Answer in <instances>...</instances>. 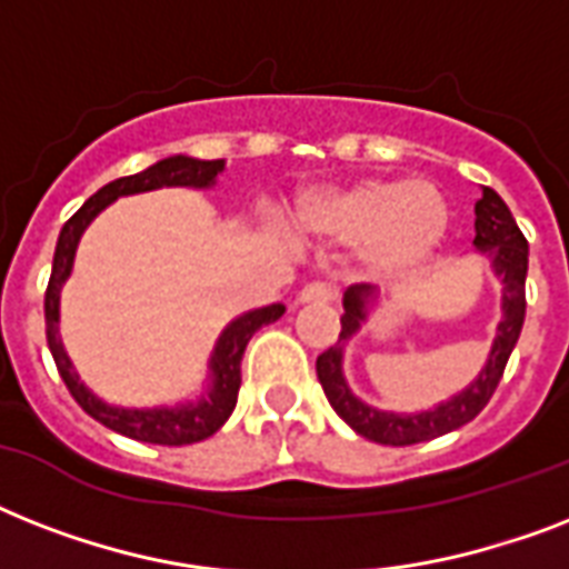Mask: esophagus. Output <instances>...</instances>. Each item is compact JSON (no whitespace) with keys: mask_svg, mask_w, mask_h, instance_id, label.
<instances>
[{"mask_svg":"<svg viewBox=\"0 0 569 569\" xmlns=\"http://www.w3.org/2000/svg\"><path fill=\"white\" fill-rule=\"evenodd\" d=\"M337 298V289L330 283H307L298 292V301L301 303H328Z\"/></svg>","mask_w":569,"mask_h":569,"instance_id":"34e87169","label":"esophagus"}]
</instances>
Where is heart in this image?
<instances>
[{"label": "heart", "mask_w": 569, "mask_h": 569, "mask_svg": "<svg viewBox=\"0 0 569 569\" xmlns=\"http://www.w3.org/2000/svg\"><path fill=\"white\" fill-rule=\"evenodd\" d=\"M292 230L301 239L357 248L360 266L375 280H405L440 253L451 206L431 182L366 177L303 194Z\"/></svg>", "instance_id": "1"}]
</instances>
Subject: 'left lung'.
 I'll use <instances>...</instances> for the list:
<instances>
[{"label":"left lung","mask_w":569,"mask_h":569,"mask_svg":"<svg viewBox=\"0 0 569 569\" xmlns=\"http://www.w3.org/2000/svg\"><path fill=\"white\" fill-rule=\"evenodd\" d=\"M472 244L481 257L490 259L493 274L502 280V321L496 328V339L490 355H487L485 369L478 378L455 392L440 405L419 410V413H392V410H378L357 398L348 387L346 372H342V357H346V342L363 328L369 312L378 303V289L375 286H348L342 295V330L339 342L330 346L325 355L316 360L321 389L328 396L330 407L355 428L366 440L380 442V446H413V442L433 440L442 433L458 431L467 422H472L487 407L490 396L502 380L508 357H511L517 339H520L522 321H526V271H529V241L513 221L511 209L493 189H481L476 200V239Z\"/></svg>","instance_id":"8db88e82"}]
</instances>
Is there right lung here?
Here are the masks:
<instances>
[{"label": "right lung", "mask_w": 569, "mask_h": 569, "mask_svg": "<svg viewBox=\"0 0 569 569\" xmlns=\"http://www.w3.org/2000/svg\"><path fill=\"white\" fill-rule=\"evenodd\" d=\"M223 171V159H191V156H168L162 162L150 164L147 171L132 173V177H120V180L102 186L93 197H88L82 209L61 227L58 236L56 257H52V274H49L47 301H43V312H47V342L49 351L56 357V366L61 378H64L70 396L79 401L84 413L93 416L97 422H102L111 431L132 437L141 442H156V446H189V442H200L206 437H212L227 419H230L236 398H239L241 387V355L248 348L250 337L257 333L262 325H271L286 312L283 303H271V307H259V310L241 312L239 319H232L227 328L221 330V337L214 342V351L209 357V380H206L203 396L197 401H186L177 407H118L106 405L100 396H93L91 389L84 387L79 375L73 369V360L67 357L64 342L58 337V303H61V286L67 283V277L73 271L76 248L82 232L88 230V223L114 203L118 197L141 194V191L156 189H212L218 173Z\"/></svg>", "instance_id": "add662e5"}]
</instances>
